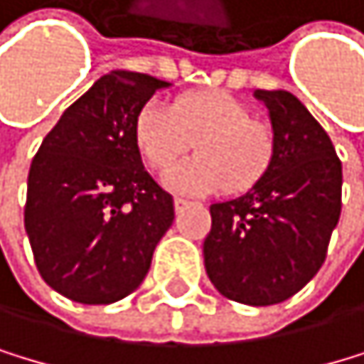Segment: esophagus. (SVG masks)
I'll list each match as a JSON object with an SVG mask.
<instances>
[{
  "label": "esophagus",
  "instance_id": "34e87169",
  "mask_svg": "<svg viewBox=\"0 0 364 364\" xmlns=\"http://www.w3.org/2000/svg\"><path fill=\"white\" fill-rule=\"evenodd\" d=\"M186 205H190V201H188V199H181V197H176V199H174V208H176V210L186 208Z\"/></svg>",
  "mask_w": 364,
  "mask_h": 364
}]
</instances>
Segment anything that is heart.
I'll list each match as a JSON object with an SVG mask.
<instances>
[{
  "label": "heart",
  "mask_w": 364,
  "mask_h": 364,
  "mask_svg": "<svg viewBox=\"0 0 364 364\" xmlns=\"http://www.w3.org/2000/svg\"><path fill=\"white\" fill-rule=\"evenodd\" d=\"M134 141L154 170L169 167L194 142L198 156L165 172L167 186L188 194L246 192L271 170L277 151L271 122L252 118L248 105L223 91L188 93L170 107L145 105Z\"/></svg>",
  "instance_id": "obj_1"
}]
</instances>
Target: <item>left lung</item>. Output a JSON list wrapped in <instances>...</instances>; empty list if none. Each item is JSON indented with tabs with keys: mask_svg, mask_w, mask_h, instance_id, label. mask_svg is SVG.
<instances>
[{
	"mask_svg": "<svg viewBox=\"0 0 364 364\" xmlns=\"http://www.w3.org/2000/svg\"><path fill=\"white\" fill-rule=\"evenodd\" d=\"M277 136L271 170L246 194L210 205L205 273L228 300L293 297L326 259L343 208V163L329 134L289 91L257 89Z\"/></svg>",
	"mask_w": 364,
	"mask_h": 364,
	"instance_id": "left-lung-1",
	"label": "left lung"
}]
</instances>
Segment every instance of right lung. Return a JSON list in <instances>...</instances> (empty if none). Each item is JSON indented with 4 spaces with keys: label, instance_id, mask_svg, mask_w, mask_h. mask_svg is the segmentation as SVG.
<instances>
[{
    "label": "right lung",
    "instance_id": "right-lung-1",
    "mask_svg": "<svg viewBox=\"0 0 364 364\" xmlns=\"http://www.w3.org/2000/svg\"><path fill=\"white\" fill-rule=\"evenodd\" d=\"M170 82L112 71L46 134L28 170L24 226L42 279L80 304H112L145 279L174 221V199L147 174L138 112Z\"/></svg>",
    "mask_w": 364,
    "mask_h": 364
}]
</instances>
